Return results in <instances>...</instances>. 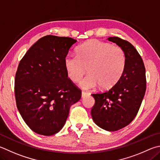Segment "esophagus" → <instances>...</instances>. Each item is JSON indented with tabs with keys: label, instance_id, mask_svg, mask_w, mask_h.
Masks as SVG:
<instances>
[{
	"label": "esophagus",
	"instance_id": "34e87169",
	"mask_svg": "<svg viewBox=\"0 0 160 160\" xmlns=\"http://www.w3.org/2000/svg\"><path fill=\"white\" fill-rule=\"evenodd\" d=\"M88 94H89L88 92H84V91H82V93H81V96H82V98L86 97V96L88 95Z\"/></svg>",
	"mask_w": 160,
	"mask_h": 160
}]
</instances>
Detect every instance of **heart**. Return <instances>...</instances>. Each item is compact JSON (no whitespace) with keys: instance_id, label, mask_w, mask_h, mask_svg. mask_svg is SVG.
<instances>
[{"instance_id":"1","label":"heart","mask_w":160,"mask_h":160,"mask_svg":"<svg viewBox=\"0 0 160 160\" xmlns=\"http://www.w3.org/2000/svg\"><path fill=\"white\" fill-rule=\"evenodd\" d=\"M126 63L125 53L120 47L98 40L81 45L77 56L69 54L64 58L65 69L72 82H78L88 69L89 75L80 82L85 89L97 86L103 90L111 89L122 77Z\"/></svg>"}]
</instances>
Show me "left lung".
Instances as JSON below:
<instances>
[{"label": "left lung", "instance_id": "left-lung-1", "mask_svg": "<svg viewBox=\"0 0 160 160\" xmlns=\"http://www.w3.org/2000/svg\"><path fill=\"white\" fill-rule=\"evenodd\" d=\"M108 40L124 50L125 71L120 80L108 91L92 94L95 103L91 114L97 125L115 132L128 125L137 115L146 90V68L141 55L129 42L118 37Z\"/></svg>", "mask_w": 160, "mask_h": 160}]
</instances>
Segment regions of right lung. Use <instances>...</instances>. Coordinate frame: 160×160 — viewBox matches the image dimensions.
I'll use <instances>...</instances> for the list:
<instances>
[{
	"instance_id": "obj_1",
	"label": "right lung",
	"mask_w": 160,
	"mask_h": 160,
	"mask_svg": "<svg viewBox=\"0 0 160 160\" xmlns=\"http://www.w3.org/2000/svg\"><path fill=\"white\" fill-rule=\"evenodd\" d=\"M76 40L46 36L30 48L20 61L14 80L17 108L34 132L52 136L66 123L70 107L81 91L68 78L64 58Z\"/></svg>"
}]
</instances>
